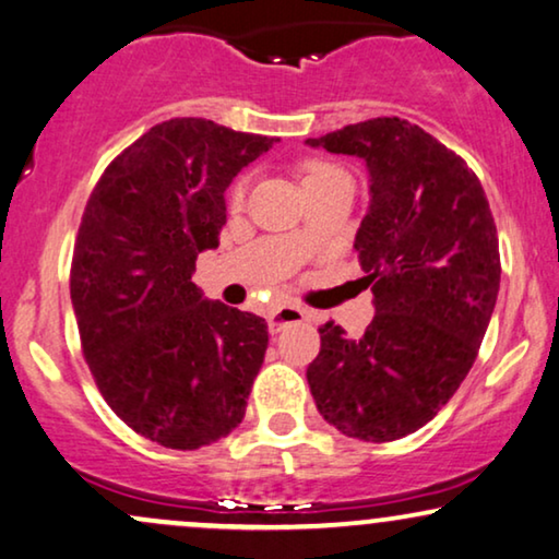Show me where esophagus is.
<instances>
[{
	"instance_id": "34e87169",
	"label": "esophagus",
	"mask_w": 559,
	"mask_h": 559,
	"mask_svg": "<svg viewBox=\"0 0 559 559\" xmlns=\"http://www.w3.org/2000/svg\"><path fill=\"white\" fill-rule=\"evenodd\" d=\"M311 311L301 309V307H278L267 314V330L273 334H278L286 324H296V322H309Z\"/></svg>"
}]
</instances>
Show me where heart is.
I'll return each instance as SVG.
<instances>
[{
    "instance_id": "b5f03b06",
    "label": "heart",
    "mask_w": 559,
    "mask_h": 559,
    "mask_svg": "<svg viewBox=\"0 0 559 559\" xmlns=\"http://www.w3.org/2000/svg\"><path fill=\"white\" fill-rule=\"evenodd\" d=\"M342 170L337 168V166H332V163H324V160H309V163H304L301 166V181H304V189H314L317 183H322V181H330V178H334V176H340ZM245 189H248V183L245 181H237L235 186H233V193H229V204L233 206H240L242 204V199H245ZM294 240L301 245H307V233H304V229H299V233L294 235Z\"/></svg>"
}]
</instances>
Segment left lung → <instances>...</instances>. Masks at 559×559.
<instances>
[{
    "mask_svg": "<svg viewBox=\"0 0 559 559\" xmlns=\"http://www.w3.org/2000/svg\"><path fill=\"white\" fill-rule=\"evenodd\" d=\"M307 145L362 158L370 206L355 250L376 317L360 340L326 322L307 381L324 421L393 442L431 421L471 373L493 314L501 255L486 191L419 124L376 117Z\"/></svg>",
    "mask_w": 559,
    "mask_h": 559,
    "instance_id": "8db88e82",
    "label": "left lung"
}]
</instances>
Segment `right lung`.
<instances>
[{
  "instance_id": "add662e5",
  "label": "right lung",
  "mask_w": 559,
  "mask_h": 559,
  "mask_svg": "<svg viewBox=\"0 0 559 559\" xmlns=\"http://www.w3.org/2000/svg\"><path fill=\"white\" fill-rule=\"evenodd\" d=\"M275 138L212 119L155 124L104 170L73 245L81 349L119 419L170 450H199L242 421L267 324L191 281L219 245L225 191Z\"/></svg>"
}]
</instances>
